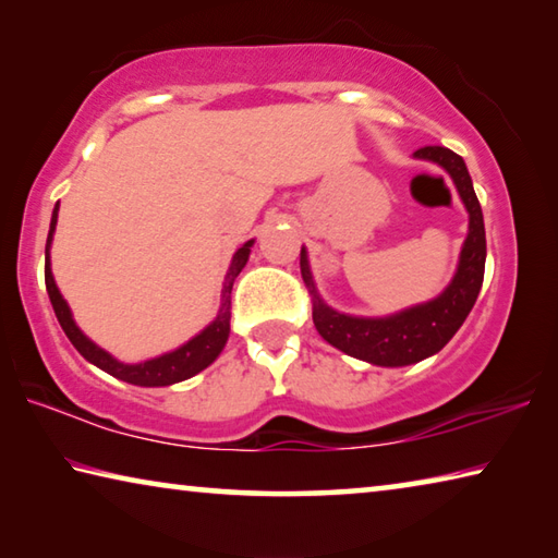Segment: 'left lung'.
Wrapping results in <instances>:
<instances>
[{
    "label": "left lung",
    "instance_id": "8db88e82",
    "mask_svg": "<svg viewBox=\"0 0 558 558\" xmlns=\"http://www.w3.org/2000/svg\"><path fill=\"white\" fill-rule=\"evenodd\" d=\"M415 157L430 159V162L446 169L452 182H456L462 204H465L470 214V233L465 245H462L460 266L442 295L426 302V305L403 310V313L384 319H362L335 313V310H329L319 300L313 276H310L307 253L305 248L300 251V272L310 302H313V319L317 332L332 347L342 349L344 354L379 366L415 364L421 359L440 352L450 342V337L458 332L460 325L465 323L485 278V221L465 162L452 149L436 145L415 149Z\"/></svg>",
    "mask_w": 558,
    "mask_h": 558
}]
</instances>
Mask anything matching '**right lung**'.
<instances>
[{
  "label": "right lung",
  "instance_id": "add662e5",
  "mask_svg": "<svg viewBox=\"0 0 558 558\" xmlns=\"http://www.w3.org/2000/svg\"><path fill=\"white\" fill-rule=\"evenodd\" d=\"M56 216H59V204H56V209H53L49 239H46V270H44L46 290H49L53 313H56V317H59V323L63 327L65 337L71 339V344L78 349V352L86 356L90 364H96L98 369L108 372L110 376H116V379H122V381L135 384V386H169V384L184 381V379H189V376L199 374L202 369H206V366L214 362L216 356L221 354L226 339H229V329H231V290H233V280L239 278V272L243 270L245 260H248V253H251L253 241L243 243L241 248L235 251V256L231 260V268H229V272H226V282H223V290H221V310H219V315H216L214 323L206 327L202 335H196L194 339H189L184 347L174 349V352L162 354V356H157V359H149V362H143V364H120L118 359H112L108 352H102L100 347L93 344L90 339L83 335L78 327H75L73 317H71V310H69V305H65V300L61 298L59 288H56L53 276H51V266H49V243L53 239Z\"/></svg>",
  "mask_w": 558,
  "mask_h": 558
}]
</instances>
